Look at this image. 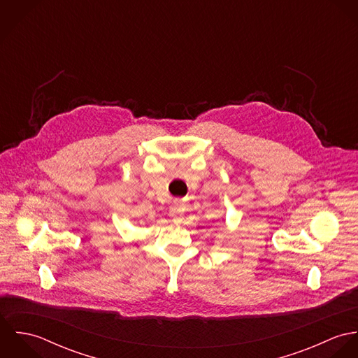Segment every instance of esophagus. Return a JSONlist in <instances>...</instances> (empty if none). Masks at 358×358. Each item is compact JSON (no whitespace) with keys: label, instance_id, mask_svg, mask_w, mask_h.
I'll return each instance as SVG.
<instances>
[{"label":"esophagus","instance_id":"1","mask_svg":"<svg viewBox=\"0 0 358 358\" xmlns=\"http://www.w3.org/2000/svg\"><path fill=\"white\" fill-rule=\"evenodd\" d=\"M171 217H172V220L173 222H176V223H179L180 220H182V213L178 210V209H171Z\"/></svg>","mask_w":358,"mask_h":358}]
</instances>
